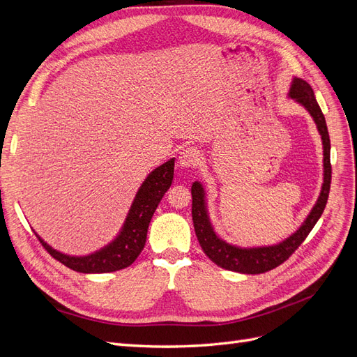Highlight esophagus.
Here are the masks:
<instances>
[{"label":"esophagus","instance_id":"34e87169","mask_svg":"<svg viewBox=\"0 0 357 357\" xmlns=\"http://www.w3.org/2000/svg\"><path fill=\"white\" fill-rule=\"evenodd\" d=\"M197 162H198V153L195 149L186 147L178 153V165L181 168H186V169L193 168L197 165Z\"/></svg>","mask_w":357,"mask_h":357}]
</instances>
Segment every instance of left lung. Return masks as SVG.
<instances>
[{
    "mask_svg": "<svg viewBox=\"0 0 357 357\" xmlns=\"http://www.w3.org/2000/svg\"><path fill=\"white\" fill-rule=\"evenodd\" d=\"M289 96L301 104L310 113L314 121L317 131L321 137L323 144V185L320 195L314 204V207L307 215V219L299 226L296 232L282 243L275 245H264V247H238L219 238V235L214 232L213 225L208 218L207 202H205V190L199 181L192 185V220L195 226V234L198 241L202 247L204 253L210 257L215 265L229 269V271L241 273V274H262L266 271L282 265L291 256L296 248L304 243V240L314 228V225L320 219V215L326 207L331 178H332V167H331V139L325 116L319 107L314 92L311 86L302 79L294 77L290 84Z\"/></svg>",
    "mask_w": 357,
    "mask_h": 357,
    "instance_id": "left-lung-1",
    "label": "left lung"
}]
</instances>
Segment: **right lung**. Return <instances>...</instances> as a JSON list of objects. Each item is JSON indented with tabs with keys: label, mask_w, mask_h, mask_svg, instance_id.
<instances>
[{
	"label": "right lung",
	"mask_w": 357,
	"mask_h": 357,
	"mask_svg": "<svg viewBox=\"0 0 357 357\" xmlns=\"http://www.w3.org/2000/svg\"><path fill=\"white\" fill-rule=\"evenodd\" d=\"M172 177H174V158L150 172L137 192L121 232L110 244H107L95 253L88 256L63 255L43 241L37 234L36 235L50 256L71 268L73 271L83 274L119 271V269H123L134 264L144 248L149 223L152 220V215L158 208L162 197L169 189Z\"/></svg>",
	"instance_id": "right-lung-1"
}]
</instances>
